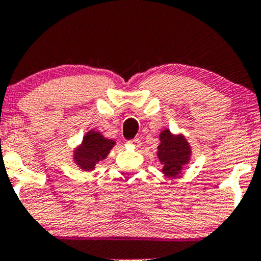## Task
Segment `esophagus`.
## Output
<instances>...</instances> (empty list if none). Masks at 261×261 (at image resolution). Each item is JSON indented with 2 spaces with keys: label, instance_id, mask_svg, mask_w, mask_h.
Segmentation results:
<instances>
[{
  "label": "esophagus",
  "instance_id": "obj_1",
  "mask_svg": "<svg viewBox=\"0 0 261 261\" xmlns=\"http://www.w3.org/2000/svg\"><path fill=\"white\" fill-rule=\"evenodd\" d=\"M129 143H130V144L136 145V147H139V144H141V139L134 138V139H132V141H129Z\"/></svg>",
  "mask_w": 261,
  "mask_h": 261
}]
</instances>
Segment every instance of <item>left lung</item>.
<instances>
[{
    "label": "left lung",
    "mask_w": 261,
    "mask_h": 261,
    "mask_svg": "<svg viewBox=\"0 0 261 261\" xmlns=\"http://www.w3.org/2000/svg\"><path fill=\"white\" fill-rule=\"evenodd\" d=\"M159 139L161 144L158 145L156 154L163 165L162 172L169 178H174L190 161V145L183 136H174L168 129L162 132Z\"/></svg>",
    "instance_id": "left-lung-1"
}]
</instances>
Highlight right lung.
<instances>
[{
	"mask_svg": "<svg viewBox=\"0 0 261 261\" xmlns=\"http://www.w3.org/2000/svg\"><path fill=\"white\" fill-rule=\"evenodd\" d=\"M116 142L105 138L100 133L89 130L83 142L74 150V163L83 170H93L98 162L103 161L114 147Z\"/></svg>",
	"mask_w": 261,
	"mask_h": 261,
	"instance_id": "1",
	"label": "right lung"
}]
</instances>
